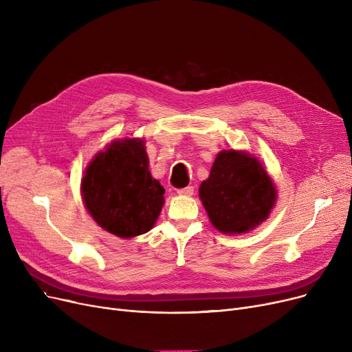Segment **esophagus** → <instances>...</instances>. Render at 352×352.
<instances>
[{
  "label": "esophagus",
  "instance_id": "esophagus-1",
  "mask_svg": "<svg viewBox=\"0 0 352 352\" xmlns=\"http://www.w3.org/2000/svg\"><path fill=\"white\" fill-rule=\"evenodd\" d=\"M192 192H194V187H186V188H181V190H178L177 191V194L178 195H192Z\"/></svg>",
  "mask_w": 352,
  "mask_h": 352
}]
</instances>
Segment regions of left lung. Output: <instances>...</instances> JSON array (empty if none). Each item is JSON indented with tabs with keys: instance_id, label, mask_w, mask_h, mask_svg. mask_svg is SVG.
<instances>
[{
	"instance_id": "8db88e82",
	"label": "left lung",
	"mask_w": 352,
	"mask_h": 352,
	"mask_svg": "<svg viewBox=\"0 0 352 352\" xmlns=\"http://www.w3.org/2000/svg\"><path fill=\"white\" fill-rule=\"evenodd\" d=\"M198 191L212 227L228 235L247 234L263 224L278 195L263 162L234 148L217 154Z\"/></svg>"
}]
</instances>
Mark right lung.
I'll use <instances>...</instances> for the list:
<instances>
[{
	"label": "right lung",
	"instance_id": "add662e5",
	"mask_svg": "<svg viewBox=\"0 0 352 352\" xmlns=\"http://www.w3.org/2000/svg\"><path fill=\"white\" fill-rule=\"evenodd\" d=\"M148 164L145 141L135 137L111 141L88 162L81 179L82 202L107 232L129 239L157 223L165 190Z\"/></svg>",
	"mask_w": 352,
	"mask_h": 352
}]
</instances>
